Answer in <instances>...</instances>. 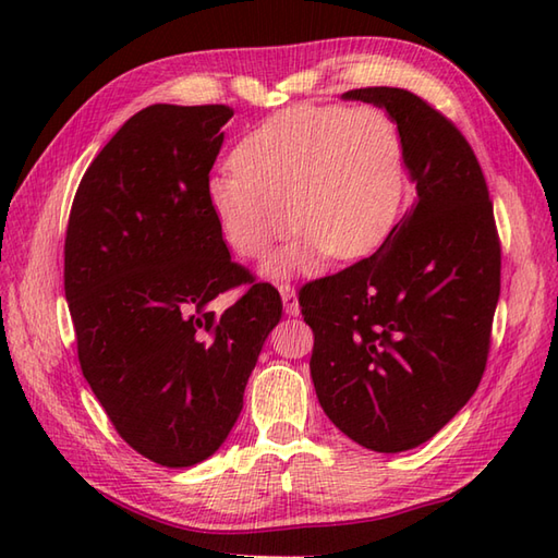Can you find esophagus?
<instances>
[{
    "instance_id": "esophagus-1",
    "label": "esophagus",
    "mask_w": 558,
    "mask_h": 558,
    "mask_svg": "<svg viewBox=\"0 0 558 558\" xmlns=\"http://www.w3.org/2000/svg\"><path fill=\"white\" fill-rule=\"evenodd\" d=\"M280 298H282V306H286V314L288 316H300V300H298V292L290 286H280Z\"/></svg>"
}]
</instances>
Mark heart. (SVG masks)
Masks as SVG:
<instances>
[{
    "instance_id": "b5f03b06",
    "label": "heart",
    "mask_w": 558,
    "mask_h": 558,
    "mask_svg": "<svg viewBox=\"0 0 558 558\" xmlns=\"http://www.w3.org/2000/svg\"><path fill=\"white\" fill-rule=\"evenodd\" d=\"M232 165L206 182V204L232 252L258 260L288 225L298 230L264 266L272 280L314 276L328 254L376 252L405 201V144L393 117L374 105L282 110L234 146Z\"/></svg>"
}]
</instances>
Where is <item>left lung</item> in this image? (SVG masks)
<instances>
[{
    "mask_svg": "<svg viewBox=\"0 0 558 558\" xmlns=\"http://www.w3.org/2000/svg\"><path fill=\"white\" fill-rule=\"evenodd\" d=\"M342 100L393 117L417 196L374 256L300 292L314 330L310 369L342 434L400 453L444 429L480 386L501 248L480 162L441 112L386 86Z\"/></svg>",
    "mask_w": 558,
    "mask_h": 558,
    "instance_id": "obj_1",
    "label": "left lung"
}]
</instances>
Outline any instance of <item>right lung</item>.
Segmentation results:
<instances>
[{
  "label": "right lung",
  "mask_w": 558,
  "mask_h": 558,
  "mask_svg": "<svg viewBox=\"0 0 558 558\" xmlns=\"http://www.w3.org/2000/svg\"><path fill=\"white\" fill-rule=\"evenodd\" d=\"M234 114L150 105L83 174L64 242V294L81 372L114 429L162 468L210 458L242 412L276 288L256 282L220 316L208 304L248 280L206 204Z\"/></svg>",
  "instance_id": "right-lung-1"
}]
</instances>
